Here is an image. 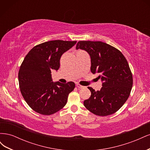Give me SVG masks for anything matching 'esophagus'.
I'll return each mask as SVG.
<instances>
[{
	"label": "esophagus",
	"instance_id": "1",
	"mask_svg": "<svg viewBox=\"0 0 150 150\" xmlns=\"http://www.w3.org/2000/svg\"><path fill=\"white\" fill-rule=\"evenodd\" d=\"M76 86H77V87H78V88H83L84 87V86H82V85L79 84V83H77V84H76Z\"/></svg>",
	"mask_w": 150,
	"mask_h": 150
}]
</instances>
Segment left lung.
<instances>
[{"instance_id":"1","label":"left lung","mask_w":150,"mask_h":150,"mask_svg":"<svg viewBox=\"0 0 150 150\" xmlns=\"http://www.w3.org/2000/svg\"><path fill=\"white\" fill-rule=\"evenodd\" d=\"M76 49L89 53L91 71L103 81L100 91L88 87L91 94L84 100V106L99 116L116 112L127 101L133 86L132 72L126 59L118 49L101 41H79Z\"/></svg>"}]
</instances>
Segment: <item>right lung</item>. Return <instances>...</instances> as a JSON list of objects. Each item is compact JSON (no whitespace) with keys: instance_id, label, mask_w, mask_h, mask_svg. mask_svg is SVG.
Returning a JSON list of instances; mask_svg holds the SVG:
<instances>
[{"instance_id":"right-lung-1","label":"right lung","mask_w":150,"mask_h":150,"mask_svg":"<svg viewBox=\"0 0 150 150\" xmlns=\"http://www.w3.org/2000/svg\"><path fill=\"white\" fill-rule=\"evenodd\" d=\"M76 42L50 40L34 46L25 56L18 74L19 88L24 100L35 112L51 115L66 104L75 84L53 83L51 73L52 69H59L62 54Z\"/></svg>"}]
</instances>
